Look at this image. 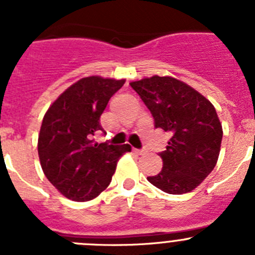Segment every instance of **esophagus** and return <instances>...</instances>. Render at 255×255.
I'll list each match as a JSON object with an SVG mask.
<instances>
[{"mask_svg":"<svg viewBox=\"0 0 255 255\" xmlns=\"http://www.w3.org/2000/svg\"><path fill=\"white\" fill-rule=\"evenodd\" d=\"M134 152L136 153V154H139V155H143V154H145V153H147V150H145V149H134Z\"/></svg>","mask_w":255,"mask_h":255,"instance_id":"34e87169","label":"esophagus"}]
</instances>
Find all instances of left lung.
Returning <instances> with one entry per match:
<instances>
[{"instance_id":"obj_1","label":"left lung","mask_w":255,"mask_h":255,"mask_svg":"<svg viewBox=\"0 0 255 255\" xmlns=\"http://www.w3.org/2000/svg\"><path fill=\"white\" fill-rule=\"evenodd\" d=\"M154 119L171 134L159 153L163 167L148 181L168 194L194 190L213 171L220 155L222 125L216 108L194 88L171 76L154 75L130 83Z\"/></svg>"}]
</instances>
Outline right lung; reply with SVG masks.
<instances>
[{
    "label": "right lung",
    "instance_id": "1",
    "mask_svg": "<svg viewBox=\"0 0 255 255\" xmlns=\"http://www.w3.org/2000/svg\"><path fill=\"white\" fill-rule=\"evenodd\" d=\"M125 79L83 78L69 87L47 110L38 136V155L44 175L64 197L92 200L112 180L117 161L129 144L94 143L101 115Z\"/></svg>",
    "mask_w": 255,
    "mask_h": 255
}]
</instances>
